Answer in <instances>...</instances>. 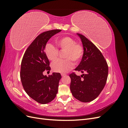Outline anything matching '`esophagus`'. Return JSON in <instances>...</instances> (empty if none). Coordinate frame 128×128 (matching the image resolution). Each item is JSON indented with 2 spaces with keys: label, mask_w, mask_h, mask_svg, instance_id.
Returning <instances> with one entry per match:
<instances>
[{
  "label": "esophagus",
  "mask_w": 128,
  "mask_h": 128,
  "mask_svg": "<svg viewBox=\"0 0 128 128\" xmlns=\"http://www.w3.org/2000/svg\"><path fill=\"white\" fill-rule=\"evenodd\" d=\"M61 75V76H62V77H64V76H65L66 75V74H64V73H62Z\"/></svg>",
  "instance_id": "1"
}]
</instances>
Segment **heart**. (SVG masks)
<instances>
[{
    "label": "heart",
    "mask_w": 128,
    "mask_h": 128,
    "mask_svg": "<svg viewBox=\"0 0 128 128\" xmlns=\"http://www.w3.org/2000/svg\"><path fill=\"white\" fill-rule=\"evenodd\" d=\"M56 44L60 50L65 51L64 58L66 59H58L52 64L53 71L58 72H66L74 66V62L79 63L82 59L84 50L82 46L76 43L75 40L70 37L64 36L56 40ZM44 53L48 59L53 61L56 59L59 54L58 48L51 43H47L44 47Z\"/></svg>",
    "instance_id": "1"
}]
</instances>
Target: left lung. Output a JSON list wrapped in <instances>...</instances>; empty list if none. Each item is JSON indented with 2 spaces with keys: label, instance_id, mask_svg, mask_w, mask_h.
<instances>
[{
  "label": "left lung",
  "instance_id": "left-lung-1",
  "mask_svg": "<svg viewBox=\"0 0 128 128\" xmlns=\"http://www.w3.org/2000/svg\"><path fill=\"white\" fill-rule=\"evenodd\" d=\"M82 41L84 53L80 64L75 70L85 72L80 76L75 73L69 75L72 96L83 102L94 100L105 86L108 73L107 62L99 49L84 36L77 34Z\"/></svg>",
  "mask_w": 128,
  "mask_h": 128
}]
</instances>
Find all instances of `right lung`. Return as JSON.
<instances>
[{"instance_id":"obj_1","label":"right lung","mask_w":128,"mask_h":128,"mask_svg":"<svg viewBox=\"0 0 128 128\" xmlns=\"http://www.w3.org/2000/svg\"><path fill=\"white\" fill-rule=\"evenodd\" d=\"M61 31L52 30L39 34L26 49L22 60V86L30 98L42 104L52 102L58 91L60 74L53 72L48 77L42 73L45 70H51L50 61L44 53L45 46L50 38Z\"/></svg>"}]
</instances>
